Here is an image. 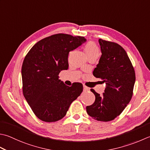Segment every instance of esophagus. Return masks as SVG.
Masks as SVG:
<instances>
[{
    "instance_id": "obj_1",
    "label": "esophagus",
    "mask_w": 150,
    "mask_h": 150,
    "mask_svg": "<svg viewBox=\"0 0 150 150\" xmlns=\"http://www.w3.org/2000/svg\"><path fill=\"white\" fill-rule=\"evenodd\" d=\"M83 90L84 91V92H88V91H90V88L88 87H87L86 86L84 85V86H83Z\"/></svg>"
}]
</instances>
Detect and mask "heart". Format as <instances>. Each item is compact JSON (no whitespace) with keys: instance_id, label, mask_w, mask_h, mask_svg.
Returning <instances> with one entry per match:
<instances>
[{"instance_id":"b5f03b06","label":"heart","mask_w":150,"mask_h":150,"mask_svg":"<svg viewBox=\"0 0 150 150\" xmlns=\"http://www.w3.org/2000/svg\"><path fill=\"white\" fill-rule=\"evenodd\" d=\"M84 49L88 58L91 57L98 58L100 55V50L99 47L93 42H87L85 44Z\"/></svg>"}]
</instances>
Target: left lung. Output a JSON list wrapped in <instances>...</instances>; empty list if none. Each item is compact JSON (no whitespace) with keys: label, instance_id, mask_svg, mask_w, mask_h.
Returning <instances> with one entry per match:
<instances>
[{"label":"left lung","instance_id":"obj_1","mask_svg":"<svg viewBox=\"0 0 150 150\" xmlns=\"http://www.w3.org/2000/svg\"><path fill=\"white\" fill-rule=\"evenodd\" d=\"M99 43L102 54L93 75L106 83V88L102 96L93 89L90 90L96 99L92 105L86 107V112L98 121L108 122L118 116L130 102L135 72L121 45L102 39L99 40Z\"/></svg>","mask_w":150,"mask_h":150}]
</instances>
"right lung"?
Here are the masks:
<instances>
[{"label":"right lung","instance_id":"right-lung-1","mask_svg":"<svg viewBox=\"0 0 150 150\" xmlns=\"http://www.w3.org/2000/svg\"><path fill=\"white\" fill-rule=\"evenodd\" d=\"M84 42L82 36L54 34L37 42L26 55L21 69L23 93L35 115L42 121L63 118L83 92L81 83L66 86L58 75L68 69L69 52Z\"/></svg>","mask_w":150,"mask_h":150}]
</instances>
